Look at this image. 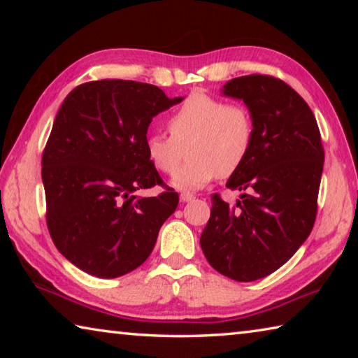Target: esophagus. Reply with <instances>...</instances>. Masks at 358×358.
Returning a JSON list of instances; mask_svg holds the SVG:
<instances>
[{"mask_svg":"<svg viewBox=\"0 0 358 358\" xmlns=\"http://www.w3.org/2000/svg\"><path fill=\"white\" fill-rule=\"evenodd\" d=\"M192 199H194V196H192V194H189V192L180 194V201H181V202H191Z\"/></svg>","mask_w":358,"mask_h":358,"instance_id":"esophagus-1","label":"esophagus"}]
</instances>
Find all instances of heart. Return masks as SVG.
I'll return each mask as SVG.
<instances>
[{
  "label": "heart",
  "instance_id": "b5f03b06",
  "mask_svg": "<svg viewBox=\"0 0 358 358\" xmlns=\"http://www.w3.org/2000/svg\"><path fill=\"white\" fill-rule=\"evenodd\" d=\"M169 131L171 137L157 132L145 137V153L155 169L172 175L186 147V164L172 178V186L180 191L199 189L216 175L229 177L237 172L254 141V124L248 108L224 104L207 94L187 98L169 120Z\"/></svg>",
  "mask_w": 358,
  "mask_h": 358
}]
</instances>
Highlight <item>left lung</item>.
Segmentation results:
<instances>
[{
	"instance_id": "obj_1",
	"label": "left lung",
	"mask_w": 358,
	"mask_h": 358,
	"mask_svg": "<svg viewBox=\"0 0 358 358\" xmlns=\"http://www.w3.org/2000/svg\"><path fill=\"white\" fill-rule=\"evenodd\" d=\"M221 93L250 110V155L226 186L238 189L230 207L211 196L210 220L201 235L208 264L230 280L268 276L294 256L311 234L324 169L316 118L301 96L280 78L243 76Z\"/></svg>"
}]
</instances>
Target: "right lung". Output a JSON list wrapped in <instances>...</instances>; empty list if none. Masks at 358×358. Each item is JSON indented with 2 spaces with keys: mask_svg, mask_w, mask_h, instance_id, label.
I'll list each match as a JSON object with an SVG mask.
<instances>
[{
  "mask_svg": "<svg viewBox=\"0 0 358 358\" xmlns=\"http://www.w3.org/2000/svg\"><path fill=\"white\" fill-rule=\"evenodd\" d=\"M183 99L113 78L78 85L63 101L42 155L47 226L57 250L85 273L110 280L136 270L177 210V192L136 191L164 185L145 137L157 113Z\"/></svg>",
  "mask_w": 358,
  "mask_h": 358,
  "instance_id": "right-lung-1",
  "label": "right lung"
}]
</instances>
